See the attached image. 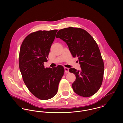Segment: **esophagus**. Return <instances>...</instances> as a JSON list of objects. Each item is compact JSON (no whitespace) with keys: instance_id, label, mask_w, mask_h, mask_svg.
Instances as JSON below:
<instances>
[{"instance_id":"obj_1","label":"esophagus","mask_w":123,"mask_h":123,"mask_svg":"<svg viewBox=\"0 0 123 123\" xmlns=\"http://www.w3.org/2000/svg\"><path fill=\"white\" fill-rule=\"evenodd\" d=\"M65 72L66 73H69V69L67 68H65Z\"/></svg>"}]
</instances>
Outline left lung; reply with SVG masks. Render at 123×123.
Instances as JSON below:
<instances>
[{
  "mask_svg": "<svg viewBox=\"0 0 123 123\" xmlns=\"http://www.w3.org/2000/svg\"><path fill=\"white\" fill-rule=\"evenodd\" d=\"M56 37L65 41L73 57H77L81 70L70 68L76 76L74 91L83 97L93 95L102 84L104 65L97 43L85 30L69 27L60 30Z\"/></svg>",
  "mask_w": 123,
  "mask_h": 123,
  "instance_id": "1",
  "label": "left lung"
}]
</instances>
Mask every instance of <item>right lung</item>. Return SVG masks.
Here are the masks:
<instances>
[{"instance_id":"obj_1","label":"right lung","mask_w":123,"mask_h":123,"mask_svg":"<svg viewBox=\"0 0 123 123\" xmlns=\"http://www.w3.org/2000/svg\"><path fill=\"white\" fill-rule=\"evenodd\" d=\"M57 31L53 30L32 32L25 37L20 47L19 66L23 81L29 91L41 100L55 95L65 72L60 65L53 68L44 66Z\"/></svg>"}]
</instances>
